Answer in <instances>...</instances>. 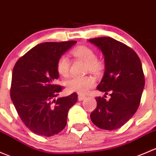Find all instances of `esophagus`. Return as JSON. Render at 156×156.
<instances>
[{"label":"esophagus","instance_id":"34e87169","mask_svg":"<svg viewBox=\"0 0 156 156\" xmlns=\"http://www.w3.org/2000/svg\"><path fill=\"white\" fill-rule=\"evenodd\" d=\"M84 99H86V96H81V95H80V96H78V101H82V100H83Z\"/></svg>","mask_w":156,"mask_h":156}]
</instances>
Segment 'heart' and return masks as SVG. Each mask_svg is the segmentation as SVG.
Returning <instances> with one entry per match:
<instances>
[{"label":"heart","mask_w":156,"mask_h":156,"mask_svg":"<svg viewBox=\"0 0 156 156\" xmlns=\"http://www.w3.org/2000/svg\"><path fill=\"white\" fill-rule=\"evenodd\" d=\"M71 54L76 58L86 62V71L98 73L103 69L104 63L101 59L96 57V52L90 47L79 45L73 49ZM57 70L63 77H68L70 73V60L66 55L59 57L57 63ZM96 85V79L90 75L82 77H73L67 80L66 87L67 90L77 93L80 95L87 93Z\"/></svg>","instance_id":"1"}]
</instances>
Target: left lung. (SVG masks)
<instances>
[{
  "instance_id": "1",
  "label": "left lung",
  "mask_w": 156,
  "mask_h": 156,
  "mask_svg": "<svg viewBox=\"0 0 156 156\" xmlns=\"http://www.w3.org/2000/svg\"><path fill=\"white\" fill-rule=\"evenodd\" d=\"M105 57L104 76L97 89L111 99L96 97L97 106L90 114L94 125L101 129L120 128L135 114L140 102L145 78L141 62L136 52L111 37L90 39Z\"/></svg>"
}]
</instances>
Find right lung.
<instances>
[{"label": "right lung", "instance_id": "right-lung-1", "mask_svg": "<svg viewBox=\"0 0 156 156\" xmlns=\"http://www.w3.org/2000/svg\"><path fill=\"white\" fill-rule=\"evenodd\" d=\"M76 41L43 42L36 45L14 66L10 97L24 124L34 134L51 137L65 128L69 108L78 100L75 93L55 99L63 87L59 78V57Z\"/></svg>", "mask_w": 156, "mask_h": 156}]
</instances>
